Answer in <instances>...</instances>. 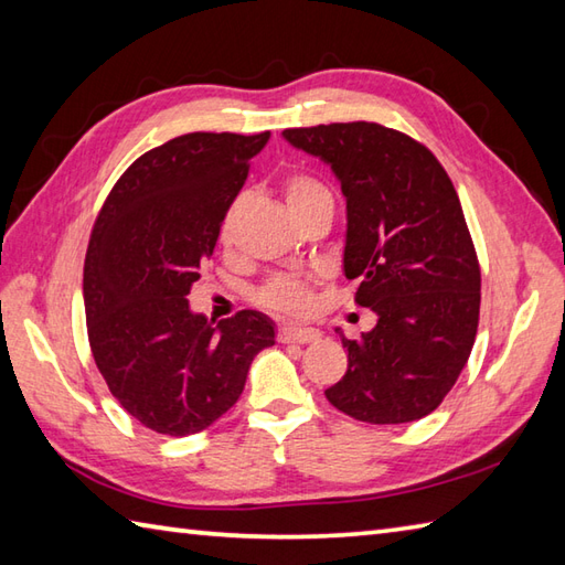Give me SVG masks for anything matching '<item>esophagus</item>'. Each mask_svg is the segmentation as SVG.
<instances>
[{
	"label": "esophagus",
	"mask_w": 565,
	"mask_h": 565,
	"mask_svg": "<svg viewBox=\"0 0 565 565\" xmlns=\"http://www.w3.org/2000/svg\"><path fill=\"white\" fill-rule=\"evenodd\" d=\"M276 338L284 344H308L320 340V330L316 328H281L276 332Z\"/></svg>",
	"instance_id": "esophagus-1"
}]
</instances>
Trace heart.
<instances>
[{"mask_svg":"<svg viewBox=\"0 0 565 565\" xmlns=\"http://www.w3.org/2000/svg\"><path fill=\"white\" fill-rule=\"evenodd\" d=\"M281 191L286 199V206L291 209L294 215L303 213L308 209H316L320 203H332L330 189L320 182L318 177L308 172H291L284 177ZM237 203H233L227 213L223 215L221 223V239L227 243L233 233V221H235ZM313 301V294H310V281L298 279V276H276V279L267 281L257 291V303L274 313L281 316H303Z\"/></svg>","mask_w":565,"mask_h":565,"instance_id":"b5f03b06","label":"heart"}]
</instances>
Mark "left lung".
<instances>
[{
	"label": "left lung",
	"instance_id": "left-lung-1",
	"mask_svg": "<svg viewBox=\"0 0 565 565\" xmlns=\"http://www.w3.org/2000/svg\"><path fill=\"white\" fill-rule=\"evenodd\" d=\"M291 146L326 160L347 199L344 274L354 303L379 316L347 347L328 401L359 423L401 425L437 411L471 356L481 264L449 174L395 128L352 121L286 128Z\"/></svg>",
	"mask_w": 565,
	"mask_h": 565
}]
</instances>
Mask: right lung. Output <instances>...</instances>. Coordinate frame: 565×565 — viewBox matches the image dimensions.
Instances as JSON below:
<instances>
[{"label":"right lung","instance_id":"1","mask_svg":"<svg viewBox=\"0 0 565 565\" xmlns=\"http://www.w3.org/2000/svg\"><path fill=\"white\" fill-rule=\"evenodd\" d=\"M269 130L186 134L118 177L84 257V313L94 362L114 398L167 437L206 429L237 403L274 326L239 310L213 326L186 294L211 259L223 215Z\"/></svg>","mask_w":565,"mask_h":565}]
</instances>
